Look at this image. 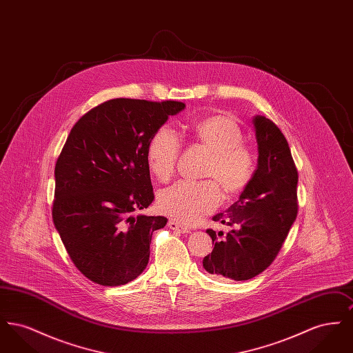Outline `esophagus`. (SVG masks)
<instances>
[{
  "instance_id": "obj_1",
  "label": "esophagus",
  "mask_w": 353,
  "mask_h": 353,
  "mask_svg": "<svg viewBox=\"0 0 353 353\" xmlns=\"http://www.w3.org/2000/svg\"><path fill=\"white\" fill-rule=\"evenodd\" d=\"M168 226L173 230V232H177V233H183V234H185V233H189L190 230H189V228H186V226H184V225H181L180 222H177V221H169L168 222Z\"/></svg>"
}]
</instances>
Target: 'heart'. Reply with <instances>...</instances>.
<instances>
[{
    "instance_id": "1",
    "label": "heart",
    "mask_w": 353,
    "mask_h": 353,
    "mask_svg": "<svg viewBox=\"0 0 353 353\" xmlns=\"http://www.w3.org/2000/svg\"><path fill=\"white\" fill-rule=\"evenodd\" d=\"M192 136L203 147L213 152L206 176L214 177L226 193L243 192L254 179L256 160L250 147L242 143L243 134L233 119L216 115L194 123ZM181 152V140L169 127H160L152 134L147 164L161 181L169 180ZM222 202V192L216 180L180 181L161 190L157 206L161 213L186 225L200 222Z\"/></svg>"
}]
</instances>
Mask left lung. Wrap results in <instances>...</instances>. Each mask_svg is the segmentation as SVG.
Masks as SVG:
<instances>
[{"label":"left lung","instance_id":"8db88e82","mask_svg":"<svg viewBox=\"0 0 353 353\" xmlns=\"http://www.w3.org/2000/svg\"><path fill=\"white\" fill-rule=\"evenodd\" d=\"M252 124L258 144L254 179L226 213L213 217L235 229L222 239L206 230L214 249L202 266L217 279L248 281L268 269L298 214V170L285 134L261 115L252 118Z\"/></svg>","mask_w":353,"mask_h":353}]
</instances>
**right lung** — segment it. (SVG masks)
<instances>
[{"instance_id":"add662e5","label":"right lung","mask_w":353,"mask_h":353,"mask_svg":"<svg viewBox=\"0 0 353 353\" xmlns=\"http://www.w3.org/2000/svg\"><path fill=\"white\" fill-rule=\"evenodd\" d=\"M181 101L118 98L79 119L55 164L52 221L75 268L101 285H125L148 265L161 216L137 214L154 196L147 150Z\"/></svg>"}]
</instances>
